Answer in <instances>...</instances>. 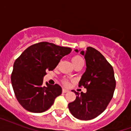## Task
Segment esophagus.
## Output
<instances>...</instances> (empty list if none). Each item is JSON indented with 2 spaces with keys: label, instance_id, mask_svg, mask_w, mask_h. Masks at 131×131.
I'll return each mask as SVG.
<instances>
[{
  "label": "esophagus",
  "instance_id": "obj_1",
  "mask_svg": "<svg viewBox=\"0 0 131 131\" xmlns=\"http://www.w3.org/2000/svg\"><path fill=\"white\" fill-rule=\"evenodd\" d=\"M69 92V90L64 89V88L62 89V92H63V93H66V92Z\"/></svg>",
  "mask_w": 131,
  "mask_h": 131
}]
</instances>
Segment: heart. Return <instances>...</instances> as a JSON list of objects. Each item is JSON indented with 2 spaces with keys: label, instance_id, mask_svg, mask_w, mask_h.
<instances>
[{
  "label": "heart",
  "instance_id": "obj_1",
  "mask_svg": "<svg viewBox=\"0 0 131 131\" xmlns=\"http://www.w3.org/2000/svg\"><path fill=\"white\" fill-rule=\"evenodd\" d=\"M71 62L73 64H77L78 62H84V60L80 56H78V55H76V56H74L73 57L71 58ZM62 83H63L65 86H67L68 84H69V82H68L67 80H63L62 81Z\"/></svg>",
  "mask_w": 131,
  "mask_h": 131
}]
</instances>
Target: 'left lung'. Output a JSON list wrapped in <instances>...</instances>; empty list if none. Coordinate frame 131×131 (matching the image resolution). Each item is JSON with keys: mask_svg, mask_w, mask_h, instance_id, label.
<instances>
[{"mask_svg": "<svg viewBox=\"0 0 131 131\" xmlns=\"http://www.w3.org/2000/svg\"><path fill=\"white\" fill-rule=\"evenodd\" d=\"M80 51L86 60V71L82 75L79 86H83L87 91L80 94L72 90L78 96L68 107L75 118L92 120L105 110L113 97L116 88L114 69L105 58L93 47H87L86 51Z\"/></svg>", "mask_w": 131, "mask_h": 131, "instance_id": "left-lung-1", "label": "left lung"}]
</instances>
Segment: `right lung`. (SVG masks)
<instances>
[{
    "label": "right lung",
    "instance_id": "right-lung-1",
    "mask_svg": "<svg viewBox=\"0 0 131 131\" xmlns=\"http://www.w3.org/2000/svg\"><path fill=\"white\" fill-rule=\"evenodd\" d=\"M70 47L41 42L28 47L14 62L11 84L16 99L25 110L32 113L45 112L62 93L58 84L43 86L47 70L52 71L64 56L71 53Z\"/></svg>",
    "mask_w": 131,
    "mask_h": 131
}]
</instances>
